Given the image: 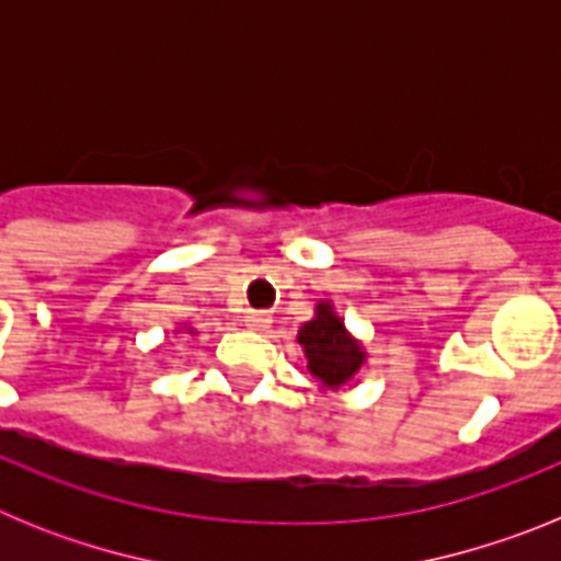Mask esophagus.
Returning <instances> with one entry per match:
<instances>
[{
    "mask_svg": "<svg viewBox=\"0 0 561 561\" xmlns=\"http://www.w3.org/2000/svg\"><path fill=\"white\" fill-rule=\"evenodd\" d=\"M244 323H247V329H252V331H266L270 329V323H272V317H270V311H247V317H244Z\"/></svg>",
    "mask_w": 561,
    "mask_h": 561,
    "instance_id": "34e87169",
    "label": "esophagus"
}]
</instances>
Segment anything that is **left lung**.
I'll use <instances>...</instances> for the list:
<instances>
[{"mask_svg":"<svg viewBox=\"0 0 561 561\" xmlns=\"http://www.w3.org/2000/svg\"><path fill=\"white\" fill-rule=\"evenodd\" d=\"M297 342L306 354V368L320 381V390H340L354 381L368 354L362 342L345 329V320L334 311L331 300L314 306V317L300 325Z\"/></svg>","mask_w":561,"mask_h":561,"instance_id":"obj_1","label":"left lung"}]
</instances>
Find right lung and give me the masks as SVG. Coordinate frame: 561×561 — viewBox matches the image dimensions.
<instances>
[{
  "label": "right lung",
  "instance_id": "right-lung-1",
  "mask_svg": "<svg viewBox=\"0 0 561 561\" xmlns=\"http://www.w3.org/2000/svg\"><path fill=\"white\" fill-rule=\"evenodd\" d=\"M176 331H187V334H196V331H193V329H187V325H182V329H176Z\"/></svg>",
  "mask_w": 561,
  "mask_h": 561
}]
</instances>
